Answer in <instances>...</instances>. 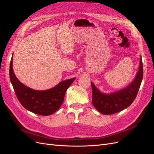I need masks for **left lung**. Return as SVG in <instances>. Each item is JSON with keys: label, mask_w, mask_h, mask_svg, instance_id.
Instances as JSON below:
<instances>
[{"label": "left lung", "mask_w": 154, "mask_h": 154, "mask_svg": "<svg viewBox=\"0 0 154 154\" xmlns=\"http://www.w3.org/2000/svg\"><path fill=\"white\" fill-rule=\"evenodd\" d=\"M143 77V68L140 56L139 68L137 75L134 81L125 88L109 94H103L91 82L92 104L100 113L104 115H111L123 110L134 102L141 84Z\"/></svg>", "instance_id": "obj_1"}]
</instances>
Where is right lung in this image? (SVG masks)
Returning a JSON list of instances; mask_svg holds the SVG:
<instances>
[{
	"instance_id": "obj_1",
	"label": "right lung",
	"mask_w": 154,
	"mask_h": 154,
	"mask_svg": "<svg viewBox=\"0 0 154 154\" xmlns=\"http://www.w3.org/2000/svg\"><path fill=\"white\" fill-rule=\"evenodd\" d=\"M13 56L10 66V78L17 99L28 110L41 116L51 115L62 105L67 89L75 78L65 80L51 89L35 90L20 82L13 69Z\"/></svg>"
}]
</instances>
